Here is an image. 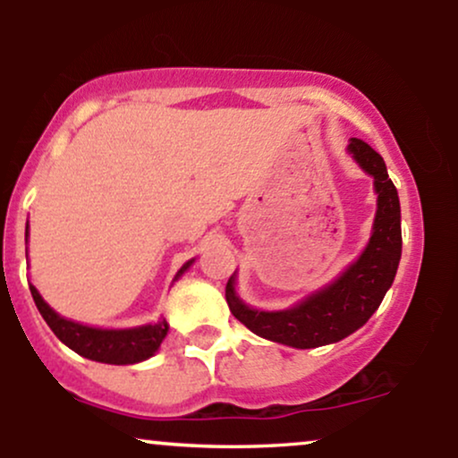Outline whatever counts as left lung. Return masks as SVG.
Instances as JSON below:
<instances>
[{"instance_id":"1","label":"left lung","mask_w":458,"mask_h":458,"mask_svg":"<svg viewBox=\"0 0 458 458\" xmlns=\"http://www.w3.org/2000/svg\"><path fill=\"white\" fill-rule=\"evenodd\" d=\"M366 174L375 178L377 215L366 250L334 284L280 312L245 306L234 291V276L225 284L230 312L260 338L295 349L338 343L360 329L381 306L401 262V202L387 176L383 157L366 141L351 138L349 148Z\"/></svg>"}]
</instances>
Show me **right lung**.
<instances>
[{
    "mask_svg": "<svg viewBox=\"0 0 458 458\" xmlns=\"http://www.w3.org/2000/svg\"><path fill=\"white\" fill-rule=\"evenodd\" d=\"M28 236V233H25ZM193 260L185 262L181 267V271L176 273V277H181ZM31 297H34L36 308L43 314L51 331L57 338L64 343L68 349H72L81 357H88L92 361H103V364H115V366H127V364H138V361L148 360L157 353L163 338L167 335V323L165 318H161L155 325H141V327L133 329H98V327H88V325L75 323V320H68L64 317L51 310L45 303V299L40 297V293L36 291V286L30 284Z\"/></svg>",
    "mask_w": 458,
    "mask_h": 458,
    "instance_id": "obj_1",
    "label": "right lung"
}]
</instances>
